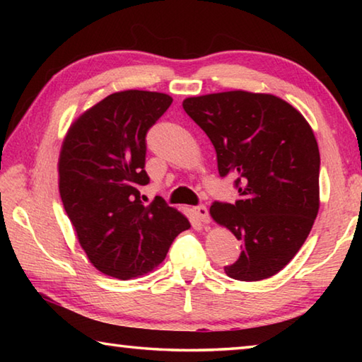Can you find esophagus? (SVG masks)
I'll list each match as a JSON object with an SVG mask.
<instances>
[{"label": "esophagus", "mask_w": 362, "mask_h": 362, "mask_svg": "<svg viewBox=\"0 0 362 362\" xmlns=\"http://www.w3.org/2000/svg\"><path fill=\"white\" fill-rule=\"evenodd\" d=\"M193 214L196 216V218L199 220V222H203V223L209 222V212H207V207L206 206H203V204L194 206L193 207Z\"/></svg>", "instance_id": "obj_1"}]
</instances>
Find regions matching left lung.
Listing matches in <instances>:
<instances>
[{
    "label": "left lung",
    "instance_id": "8db88e82",
    "mask_svg": "<svg viewBox=\"0 0 362 362\" xmlns=\"http://www.w3.org/2000/svg\"><path fill=\"white\" fill-rule=\"evenodd\" d=\"M183 110L231 174L240 198L211 206V216L241 241L225 273L262 281L281 272L308 238L320 211V148L298 110L272 94L246 90L188 97Z\"/></svg>",
    "mask_w": 362,
    "mask_h": 362
}]
</instances>
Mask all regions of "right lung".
<instances>
[{"mask_svg":"<svg viewBox=\"0 0 362 362\" xmlns=\"http://www.w3.org/2000/svg\"><path fill=\"white\" fill-rule=\"evenodd\" d=\"M173 103L150 90L110 94L70 126L59 158V192L78 241L107 276L132 279L166 259L188 218L163 199L145 206L146 132Z\"/></svg>","mask_w":362,"mask_h":362,"instance_id":"right-lung-1","label":"right lung"}]
</instances>
